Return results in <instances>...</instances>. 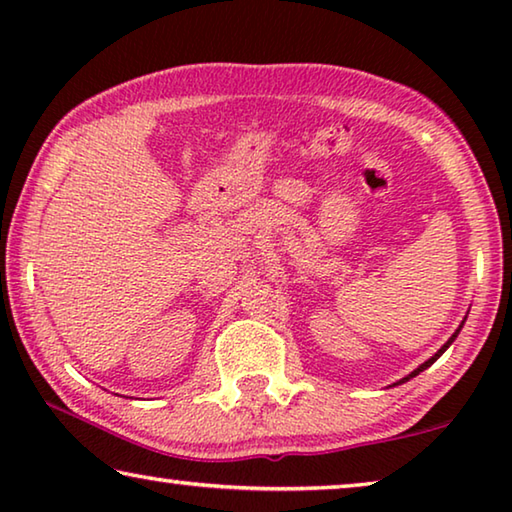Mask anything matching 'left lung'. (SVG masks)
Segmentation results:
<instances>
[{"label": "left lung", "mask_w": 512, "mask_h": 512, "mask_svg": "<svg viewBox=\"0 0 512 512\" xmlns=\"http://www.w3.org/2000/svg\"><path fill=\"white\" fill-rule=\"evenodd\" d=\"M463 323H465V320H463ZM463 323H461V325H458V329H456V332H454L452 336H449V341H447V343L443 345V348H440V350H438L436 354H433V357H431L429 361H424V363H422V366H418V368H415V370L411 372V375H406L404 379H400V381H397V384H404V381H409L411 377H415V375H420V372H422V370H427V368L431 366V363H433V361H436V359H440V354H443V352H445V350L449 348V345H452V343H454V339H456V336H458V332H461V327H463Z\"/></svg>", "instance_id": "1"}]
</instances>
